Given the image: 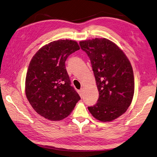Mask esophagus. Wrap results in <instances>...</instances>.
Instances as JSON below:
<instances>
[{"label":"esophagus","instance_id":"1","mask_svg":"<svg viewBox=\"0 0 157 157\" xmlns=\"http://www.w3.org/2000/svg\"><path fill=\"white\" fill-rule=\"evenodd\" d=\"M78 94H79L80 97H83V89L78 90Z\"/></svg>","mask_w":157,"mask_h":157}]
</instances>
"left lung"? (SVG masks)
<instances>
[{
  "label": "left lung",
  "instance_id": "obj_1",
  "mask_svg": "<svg viewBox=\"0 0 157 157\" xmlns=\"http://www.w3.org/2000/svg\"><path fill=\"white\" fill-rule=\"evenodd\" d=\"M79 45L90 57L99 92L98 102L88 110L98 120L113 121L125 113L132 102V65L123 51L109 39H88L80 41Z\"/></svg>",
  "mask_w": 157,
  "mask_h": 157
}]
</instances>
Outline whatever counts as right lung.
<instances>
[{
    "label": "right lung",
    "mask_w": 157,
    "mask_h": 157,
    "mask_svg": "<svg viewBox=\"0 0 157 157\" xmlns=\"http://www.w3.org/2000/svg\"><path fill=\"white\" fill-rule=\"evenodd\" d=\"M79 49L75 41L58 40L43 46L31 60L25 94L35 112L47 120L67 117L80 100L71 86L65 65L68 56Z\"/></svg>",
    "instance_id": "1"
}]
</instances>
